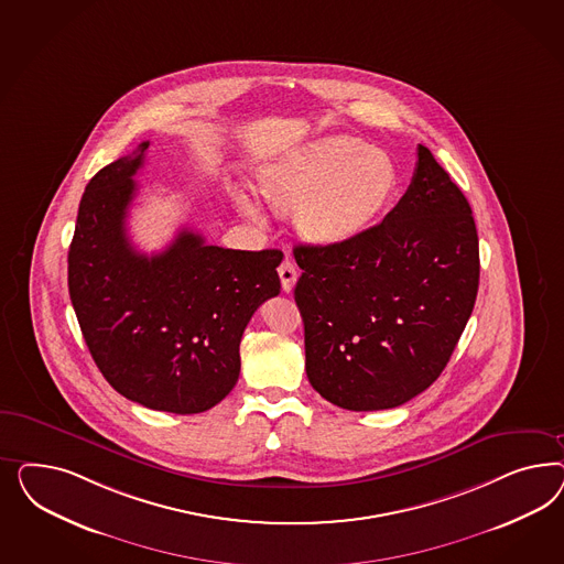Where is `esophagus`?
<instances>
[{
	"label": "esophagus",
	"mask_w": 564,
	"mask_h": 564,
	"mask_svg": "<svg viewBox=\"0 0 564 564\" xmlns=\"http://www.w3.org/2000/svg\"><path fill=\"white\" fill-rule=\"evenodd\" d=\"M279 279H281V288H283V291L290 293V291L293 290V285H295V281H297V269H295V264H293L291 260H283V262H281V267H279Z\"/></svg>",
	"instance_id": "1"
}]
</instances>
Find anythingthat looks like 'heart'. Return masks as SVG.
<instances>
[{"label":"heart","instance_id":"heart-1","mask_svg":"<svg viewBox=\"0 0 564 564\" xmlns=\"http://www.w3.org/2000/svg\"><path fill=\"white\" fill-rule=\"evenodd\" d=\"M399 184L389 154L351 137H326L260 171V192L279 210L297 206L300 234L318 246L359 236L387 208ZM239 210L262 221L257 200L238 189Z\"/></svg>","mask_w":564,"mask_h":564}]
</instances>
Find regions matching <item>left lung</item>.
I'll use <instances>...</instances> for the list:
<instances>
[{
	"label": "left lung",
	"instance_id": "obj_1",
	"mask_svg": "<svg viewBox=\"0 0 564 564\" xmlns=\"http://www.w3.org/2000/svg\"><path fill=\"white\" fill-rule=\"evenodd\" d=\"M293 257L307 380L326 401L391 410L441 376L476 304L479 246L471 206L426 147L382 223Z\"/></svg>",
	"mask_w": 564,
	"mask_h": 564
}]
</instances>
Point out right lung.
<instances>
[{
    "label": "right lung",
    "instance_id": "add662e5",
    "mask_svg": "<svg viewBox=\"0 0 564 564\" xmlns=\"http://www.w3.org/2000/svg\"><path fill=\"white\" fill-rule=\"evenodd\" d=\"M149 147L140 142L88 182L69 243V300L90 356L118 393L188 415L236 387L243 328L279 295L283 254L208 246L189 229L159 254L138 252L126 219Z\"/></svg>",
    "mask_w": 564,
    "mask_h": 564
}]
</instances>
